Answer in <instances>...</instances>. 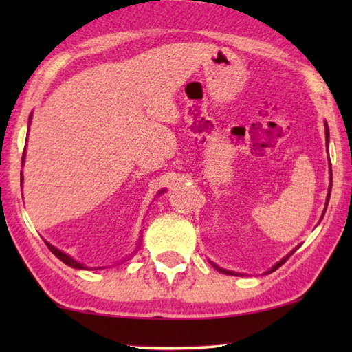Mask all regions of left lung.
<instances>
[{
  "mask_svg": "<svg viewBox=\"0 0 352 352\" xmlns=\"http://www.w3.org/2000/svg\"><path fill=\"white\" fill-rule=\"evenodd\" d=\"M324 133H326V144H327V142H329V129H327V124L324 122ZM329 180H331V183H329V189H327V199H326V208H327V204H329V197H331V189H332V168H331V166H329ZM326 208H324V211H323V214H321V219H323V216H324V212H326ZM296 250V248H295ZM295 250H294V252H295ZM294 252H292V253H294ZM290 253V254H292ZM290 254H287V256H285V258H283L281 261H279V262H276V264L275 265H273L272 267V269L269 270V272H265V273H272V272H275L276 269H279V267H281L283 264H284V262L285 261H287L289 259V256ZM214 265V264H212ZM214 267H216V269L219 270V272H222V273H226V275H234V273L233 272H228V270H223V269H220V267H217V265H214Z\"/></svg>",
  "mask_w": 352,
  "mask_h": 352,
  "instance_id": "obj_1",
  "label": "left lung"
}]
</instances>
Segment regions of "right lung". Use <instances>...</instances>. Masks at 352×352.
Instances as JSON below:
<instances>
[{
	"instance_id": "right-lung-1",
	"label": "right lung",
	"mask_w": 352,
	"mask_h": 352,
	"mask_svg": "<svg viewBox=\"0 0 352 352\" xmlns=\"http://www.w3.org/2000/svg\"><path fill=\"white\" fill-rule=\"evenodd\" d=\"M29 122H31V116H29ZM25 152H26V147H25ZM25 163V153H23V158H21V164ZM21 183H23V174H21ZM164 192V189L162 190V194ZM46 245H47V248L51 250L52 253H54L58 259H60L62 262H65V264L67 265H69V267H73V269H79V270H83V269H88L87 265H83V264H80V262H77V261H74L73 258H71V256H68L67 253H63V252H60V250L58 248H56V247H52L51 243H47L46 242Z\"/></svg>"
}]
</instances>
